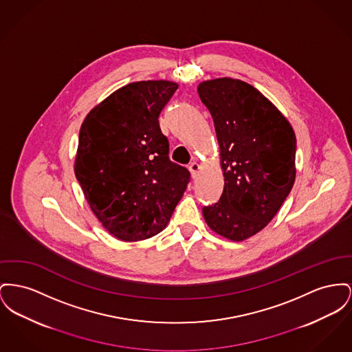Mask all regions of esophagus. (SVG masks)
<instances>
[{"label": "esophagus", "instance_id": "1", "mask_svg": "<svg viewBox=\"0 0 352 352\" xmlns=\"http://www.w3.org/2000/svg\"><path fill=\"white\" fill-rule=\"evenodd\" d=\"M188 170H190V173H191V177L195 178V177H197V173H198V170H199V165H198L197 162H191V164H188Z\"/></svg>", "mask_w": 352, "mask_h": 352}]
</instances>
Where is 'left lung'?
<instances>
[{"mask_svg":"<svg viewBox=\"0 0 352 352\" xmlns=\"http://www.w3.org/2000/svg\"><path fill=\"white\" fill-rule=\"evenodd\" d=\"M221 147L225 187L202 212L212 231L243 241L267 226L295 181V133L254 86L218 78L199 83Z\"/></svg>","mask_w":352,"mask_h":352,"instance_id":"obj_1","label":"left lung"}]
</instances>
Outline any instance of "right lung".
<instances>
[{"instance_id":"right-lung-1","label":"right lung","mask_w":352,"mask_h":352,"mask_svg":"<svg viewBox=\"0 0 352 352\" xmlns=\"http://www.w3.org/2000/svg\"><path fill=\"white\" fill-rule=\"evenodd\" d=\"M178 85H126L85 118L74 171L85 198L104 228L124 242L154 236L166 228L190 173L168 158L160 114Z\"/></svg>"}]
</instances>
